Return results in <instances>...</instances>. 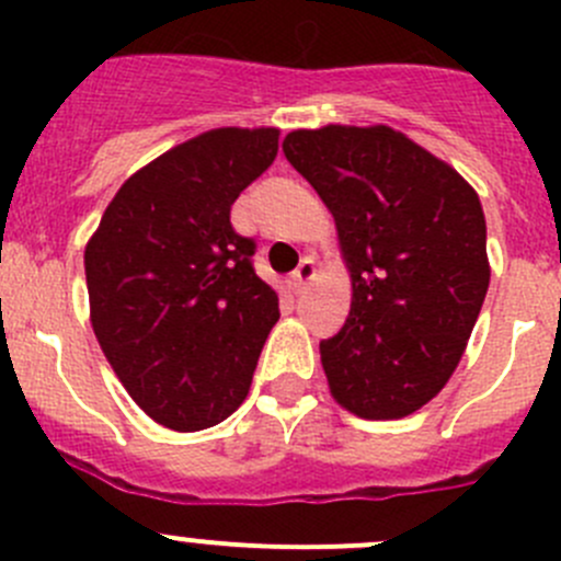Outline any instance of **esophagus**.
<instances>
[{
	"label": "esophagus",
	"instance_id": "esophagus-1",
	"mask_svg": "<svg viewBox=\"0 0 561 561\" xmlns=\"http://www.w3.org/2000/svg\"><path fill=\"white\" fill-rule=\"evenodd\" d=\"M317 276V268H314V257H304L301 260V265H298L296 271H293V279H290V285H293V290L296 293H301L304 287L309 285V282H312Z\"/></svg>",
	"mask_w": 561,
	"mask_h": 561
}]
</instances>
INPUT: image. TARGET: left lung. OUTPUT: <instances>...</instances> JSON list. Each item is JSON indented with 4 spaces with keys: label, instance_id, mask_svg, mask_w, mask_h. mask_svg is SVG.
<instances>
[{
    "label": "left lung",
    "instance_id": "8db88e82",
    "mask_svg": "<svg viewBox=\"0 0 561 561\" xmlns=\"http://www.w3.org/2000/svg\"><path fill=\"white\" fill-rule=\"evenodd\" d=\"M333 214L353 282L320 342L331 396L366 421L407 417L456 371L489 290L485 217L463 175L399 129H293L282 144Z\"/></svg>",
    "mask_w": 561,
    "mask_h": 561
}]
</instances>
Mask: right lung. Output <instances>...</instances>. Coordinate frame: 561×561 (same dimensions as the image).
Returning <instances> with one entry per match:
<instances>
[{
  "label": "right lung",
  "mask_w": 561,
  "mask_h": 561,
  "mask_svg": "<svg viewBox=\"0 0 561 561\" xmlns=\"http://www.w3.org/2000/svg\"><path fill=\"white\" fill-rule=\"evenodd\" d=\"M276 127H219L129 175L83 252L89 317L135 404L201 432L247 399L279 296L230 225L236 197L274 162Z\"/></svg>",
  "instance_id": "obj_1"
}]
</instances>
